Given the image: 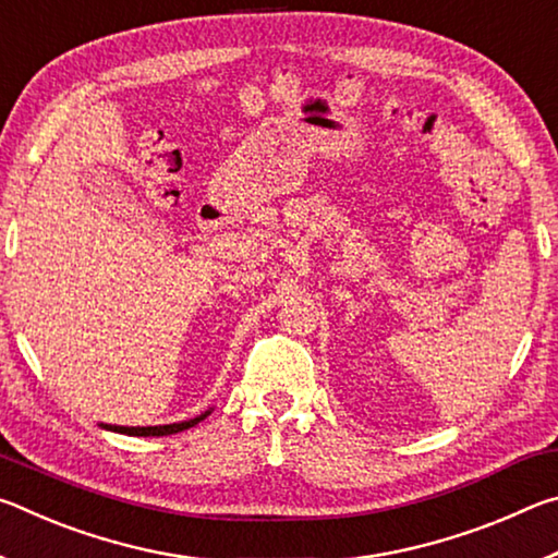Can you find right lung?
I'll return each mask as SVG.
<instances>
[{
    "instance_id": "add662e5",
    "label": "right lung",
    "mask_w": 558,
    "mask_h": 558,
    "mask_svg": "<svg viewBox=\"0 0 558 558\" xmlns=\"http://www.w3.org/2000/svg\"><path fill=\"white\" fill-rule=\"evenodd\" d=\"M211 411H204L202 415H196V418H189V421H182V423H169V426H102L106 430H112V433H122V436H172V433H182L186 428L196 426V423L204 421L206 415H209Z\"/></svg>"
}]
</instances>
